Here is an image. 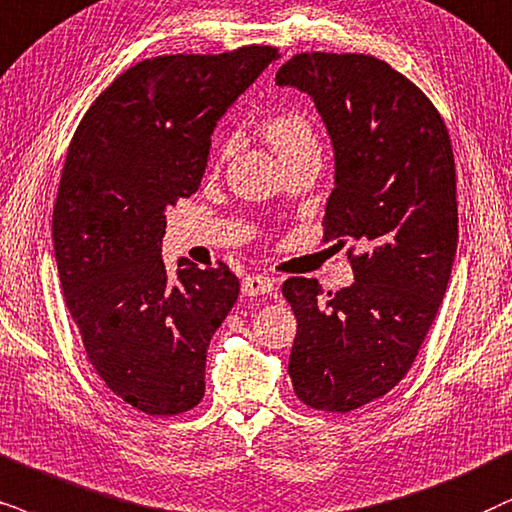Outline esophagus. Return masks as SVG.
Listing matches in <instances>:
<instances>
[{
    "mask_svg": "<svg viewBox=\"0 0 512 512\" xmlns=\"http://www.w3.org/2000/svg\"><path fill=\"white\" fill-rule=\"evenodd\" d=\"M241 290H243V295H248V297L271 295V293H274V281H271V278H267V276L252 274V276L243 278Z\"/></svg>",
    "mask_w": 512,
    "mask_h": 512,
    "instance_id": "1",
    "label": "esophagus"
}]
</instances>
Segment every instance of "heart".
I'll return each mask as SVG.
<instances>
[{
    "label": "heart",
    "instance_id": "b5f03b06",
    "mask_svg": "<svg viewBox=\"0 0 512 512\" xmlns=\"http://www.w3.org/2000/svg\"><path fill=\"white\" fill-rule=\"evenodd\" d=\"M262 129L269 144L281 155V160H290L307 151H319V141H316L312 120L300 108H281V111L271 113L264 120ZM226 151H229V146L224 148L222 155Z\"/></svg>",
    "mask_w": 512,
    "mask_h": 512
}]
</instances>
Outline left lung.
I'll list each match as a JSON object with an SVG mask.
<instances>
[{
    "label": "left lung",
    "mask_w": 512,
    "mask_h": 512,
    "mask_svg": "<svg viewBox=\"0 0 512 512\" xmlns=\"http://www.w3.org/2000/svg\"><path fill=\"white\" fill-rule=\"evenodd\" d=\"M278 87L314 99L335 151L323 243H349L354 283L323 295L293 276L288 373L302 404L347 413L409 373L451 278L458 241L454 151L432 101L366 54H295Z\"/></svg>",
    "instance_id": "1"
}]
</instances>
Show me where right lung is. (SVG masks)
<instances>
[{
	"label": "right lung",
	"instance_id": "obj_1",
	"mask_svg": "<svg viewBox=\"0 0 512 512\" xmlns=\"http://www.w3.org/2000/svg\"><path fill=\"white\" fill-rule=\"evenodd\" d=\"M276 47L155 56L127 68L75 129L54 205V255L89 364L129 406L177 416L205 394L212 335L238 300L226 264L160 260L165 212L198 191L210 137Z\"/></svg>",
	"mask_w": 512,
	"mask_h": 512
}]
</instances>
